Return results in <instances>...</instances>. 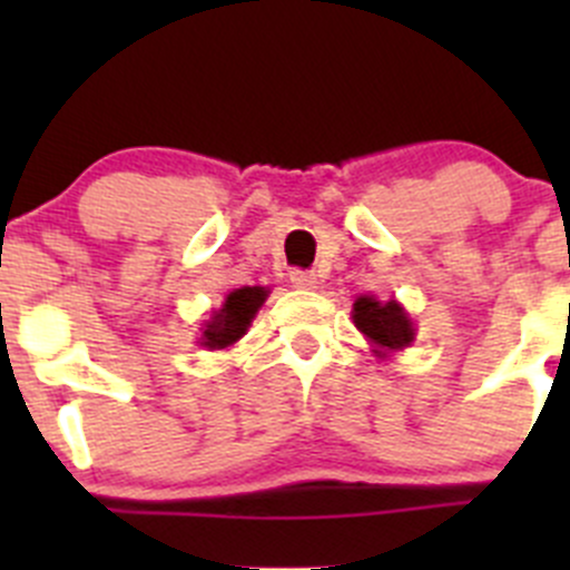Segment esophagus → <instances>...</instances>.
Segmentation results:
<instances>
[{
	"instance_id": "esophagus-1",
	"label": "esophagus",
	"mask_w": 570,
	"mask_h": 570,
	"mask_svg": "<svg viewBox=\"0 0 570 570\" xmlns=\"http://www.w3.org/2000/svg\"><path fill=\"white\" fill-rule=\"evenodd\" d=\"M289 281H292V286H297V289H314V286H317V275L308 273V269H301V267L292 269Z\"/></svg>"
}]
</instances>
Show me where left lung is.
<instances>
[{"mask_svg":"<svg viewBox=\"0 0 570 570\" xmlns=\"http://www.w3.org/2000/svg\"><path fill=\"white\" fill-rule=\"evenodd\" d=\"M353 320L358 331L383 350H402L413 342L411 320L394 301L377 303L375 297H358L353 306Z\"/></svg>","mask_w":570,"mask_h":570,"instance_id":"obj_1","label":"left lung"}]
</instances>
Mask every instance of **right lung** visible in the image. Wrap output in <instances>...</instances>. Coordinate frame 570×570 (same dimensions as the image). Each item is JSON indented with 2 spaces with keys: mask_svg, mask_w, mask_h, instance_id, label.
Instances as JSON below:
<instances>
[{
  "mask_svg": "<svg viewBox=\"0 0 570 570\" xmlns=\"http://www.w3.org/2000/svg\"><path fill=\"white\" fill-rule=\"evenodd\" d=\"M267 297L264 286H245V289H234L226 297L220 312L212 317L209 325L204 331V344L209 350H223L228 344L237 342L245 331H248L253 314L258 312V306Z\"/></svg>",
  "mask_w": 570,
  "mask_h": 570,
  "instance_id": "add662e5",
  "label": "right lung"
}]
</instances>
